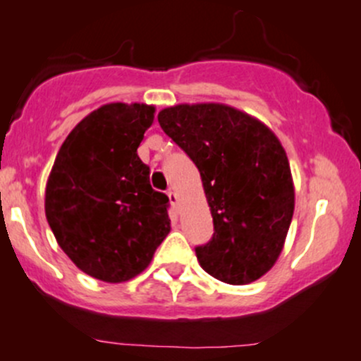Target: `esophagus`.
Returning <instances> with one entry per match:
<instances>
[{
	"mask_svg": "<svg viewBox=\"0 0 361 361\" xmlns=\"http://www.w3.org/2000/svg\"><path fill=\"white\" fill-rule=\"evenodd\" d=\"M168 197H169V202H171V206H173V209H176V204H178V197H176V193H174V190H168Z\"/></svg>",
	"mask_w": 361,
	"mask_h": 361,
	"instance_id": "esophagus-1",
	"label": "esophagus"
}]
</instances>
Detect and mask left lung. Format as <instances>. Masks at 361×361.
Here are the masks:
<instances>
[{
	"label": "left lung",
	"mask_w": 361,
	"mask_h": 361,
	"mask_svg": "<svg viewBox=\"0 0 361 361\" xmlns=\"http://www.w3.org/2000/svg\"><path fill=\"white\" fill-rule=\"evenodd\" d=\"M157 119L202 178L214 233L195 247L200 267L231 286L263 276L282 252L294 214L289 161L279 138L228 105H176Z\"/></svg>",
	"instance_id": "8db88e82"
}]
</instances>
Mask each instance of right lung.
Returning <instances> with one entry per match:
<instances>
[{
	"label": "right lung",
	"mask_w": 361,
	"mask_h": 361,
	"mask_svg": "<svg viewBox=\"0 0 361 361\" xmlns=\"http://www.w3.org/2000/svg\"><path fill=\"white\" fill-rule=\"evenodd\" d=\"M154 107L109 104L69 133L48 178L44 211L72 263L104 282H124L149 267L168 237L166 193L150 187L136 154Z\"/></svg>",
	"instance_id": "1"
}]
</instances>
